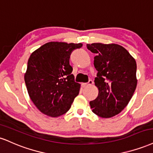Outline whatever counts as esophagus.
Instances as JSON below:
<instances>
[{
	"label": "esophagus",
	"mask_w": 153,
	"mask_h": 153,
	"mask_svg": "<svg viewBox=\"0 0 153 153\" xmlns=\"http://www.w3.org/2000/svg\"><path fill=\"white\" fill-rule=\"evenodd\" d=\"M91 84H93V81L92 80H89V82H87V83H83V84H82V87H87V86H90V85H91Z\"/></svg>",
	"instance_id": "obj_1"
}]
</instances>
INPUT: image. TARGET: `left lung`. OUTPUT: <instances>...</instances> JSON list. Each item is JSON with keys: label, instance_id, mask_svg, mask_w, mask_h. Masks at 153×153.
Masks as SVG:
<instances>
[{"label": "left lung", "instance_id": "8db88e82", "mask_svg": "<svg viewBox=\"0 0 153 153\" xmlns=\"http://www.w3.org/2000/svg\"><path fill=\"white\" fill-rule=\"evenodd\" d=\"M87 47L96 53L94 65L98 71L94 83L99 94L89 105L99 117H112L125 109L135 91L136 62L120 45L94 43Z\"/></svg>", "mask_w": 153, "mask_h": 153}]
</instances>
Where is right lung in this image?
Instances as JSON below:
<instances>
[{
	"label": "right lung",
	"instance_id": "right-lung-1",
	"mask_svg": "<svg viewBox=\"0 0 153 153\" xmlns=\"http://www.w3.org/2000/svg\"><path fill=\"white\" fill-rule=\"evenodd\" d=\"M82 44L46 43L30 56L24 75L30 100L43 114L56 117L65 114L79 94L69 64L71 52Z\"/></svg>",
	"mask_w": 153,
	"mask_h": 153
}]
</instances>
